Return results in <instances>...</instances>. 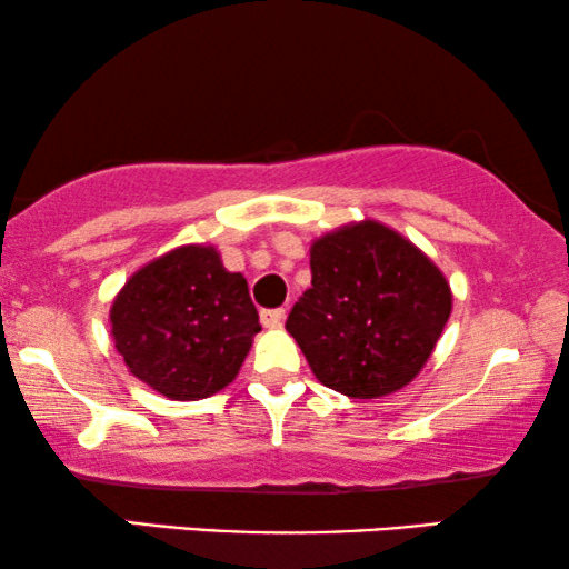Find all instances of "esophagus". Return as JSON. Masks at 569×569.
<instances>
[{"label":"esophagus","instance_id":"esophagus-1","mask_svg":"<svg viewBox=\"0 0 569 569\" xmlns=\"http://www.w3.org/2000/svg\"><path fill=\"white\" fill-rule=\"evenodd\" d=\"M284 321V310L282 308H263L261 310V323L267 326V329H279Z\"/></svg>","mask_w":569,"mask_h":569}]
</instances>
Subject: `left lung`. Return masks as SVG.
<instances>
[{"label": "left lung", "instance_id": "1", "mask_svg": "<svg viewBox=\"0 0 569 569\" xmlns=\"http://www.w3.org/2000/svg\"><path fill=\"white\" fill-rule=\"evenodd\" d=\"M310 274L284 326L323 386L376 399L422 370L450 316V287L422 251L368 220L316 240Z\"/></svg>", "mask_w": 569, "mask_h": 569}]
</instances>
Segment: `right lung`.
Masks as SVG:
<instances>
[{"instance_id": "1", "label": "right lung", "mask_w": 569, "mask_h": 569, "mask_svg": "<svg viewBox=\"0 0 569 569\" xmlns=\"http://www.w3.org/2000/svg\"><path fill=\"white\" fill-rule=\"evenodd\" d=\"M111 326L129 370L176 401L228 386L261 331L243 274L204 246L176 248L139 269L113 300Z\"/></svg>"}]
</instances>
